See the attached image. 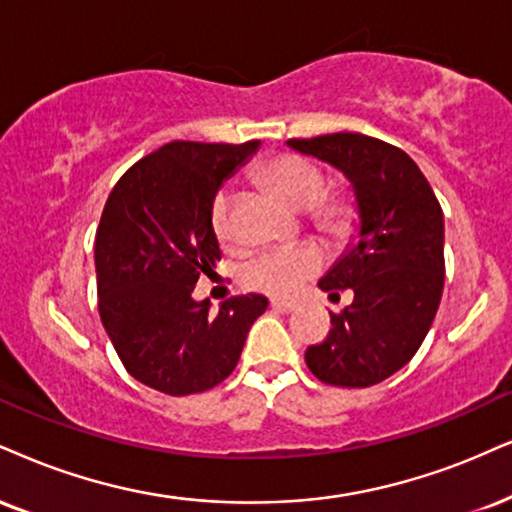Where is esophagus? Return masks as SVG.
<instances>
[{
  "label": "esophagus",
  "instance_id": "1",
  "mask_svg": "<svg viewBox=\"0 0 512 512\" xmlns=\"http://www.w3.org/2000/svg\"><path fill=\"white\" fill-rule=\"evenodd\" d=\"M296 306L299 304H296V301H289V299H270V308H275V311H280V313H292Z\"/></svg>",
  "mask_w": 512,
  "mask_h": 512
}]
</instances>
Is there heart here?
Segmentation results:
<instances>
[{
    "label": "heart",
    "instance_id": "obj_1",
    "mask_svg": "<svg viewBox=\"0 0 512 512\" xmlns=\"http://www.w3.org/2000/svg\"><path fill=\"white\" fill-rule=\"evenodd\" d=\"M258 185L292 208H304L306 223L327 239H344L356 223V199L349 189H325L318 163L299 154H280L256 170ZM213 235L225 249H235L239 237L232 225V197L220 189L211 201ZM323 254L311 244L287 246L261 254L244 270V285L273 296H292L323 270Z\"/></svg>",
    "mask_w": 512,
    "mask_h": 512
}]
</instances>
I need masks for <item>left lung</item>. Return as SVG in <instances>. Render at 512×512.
Returning <instances> with one entry per match:
<instances>
[{
  "instance_id": "left-lung-1",
  "label": "left lung",
  "mask_w": 512,
  "mask_h": 512,
  "mask_svg": "<svg viewBox=\"0 0 512 512\" xmlns=\"http://www.w3.org/2000/svg\"><path fill=\"white\" fill-rule=\"evenodd\" d=\"M339 168L356 192L358 244L318 287L353 301L330 313L332 330L306 349L308 370L334 387L363 389L401 370L430 332L444 292V213L406 151L361 132L289 140Z\"/></svg>"
}]
</instances>
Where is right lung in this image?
Returning a JSON list of instances; mask_svg holds the SVG:
<instances>
[{
  "label": "right lung",
  "mask_w": 512,
  "mask_h": 512,
  "mask_svg": "<svg viewBox=\"0 0 512 512\" xmlns=\"http://www.w3.org/2000/svg\"><path fill=\"white\" fill-rule=\"evenodd\" d=\"M258 144L168 142L106 199L94 237L99 315L125 370L161 394H199L230 377L268 308L266 296L246 294L211 313L192 296L220 261L211 201Z\"/></svg>",
  "instance_id": "1"
}]
</instances>
